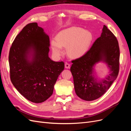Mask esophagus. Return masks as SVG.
<instances>
[{"label":"esophagus","instance_id":"34e87169","mask_svg":"<svg viewBox=\"0 0 131 131\" xmlns=\"http://www.w3.org/2000/svg\"><path fill=\"white\" fill-rule=\"evenodd\" d=\"M65 68L67 69H68L70 68V64L68 63H67V62L65 63Z\"/></svg>","mask_w":131,"mask_h":131}]
</instances>
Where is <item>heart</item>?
Masks as SVG:
<instances>
[{"label": "heart", "instance_id": "obj_1", "mask_svg": "<svg viewBox=\"0 0 131 131\" xmlns=\"http://www.w3.org/2000/svg\"><path fill=\"white\" fill-rule=\"evenodd\" d=\"M92 39L90 31L78 27H69L59 31L56 40L51 41V49L57 57L64 54L63 48H67V53L69 57L79 58L88 52Z\"/></svg>", "mask_w": 131, "mask_h": 131}]
</instances>
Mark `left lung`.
Instances as JSON below:
<instances>
[{"mask_svg": "<svg viewBox=\"0 0 131 131\" xmlns=\"http://www.w3.org/2000/svg\"><path fill=\"white\" fill-rule=\"evenodd\" d=\"M120 49L116 38L104 25L101 37L97 39L86 53L72 61L70 71L73 77L74 89L82 100L91 101L103 95L116 80L119 72ZM105 62L110 74L98 80L95 77L94 66Z\"/></svg>", "mask_w": 131, "mask_h": 131, "instance_id": "8db88e82", "label": "left lung"}]
</instances>
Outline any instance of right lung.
<instances>
[{
    "label": "right lung",
    "mask_w": 131,
    "mask_h": 131,
    "mask_svg": "<svg viewBox=\"0 0 131 131\" xmlns=\"http://www.w3.org/2000/svg\"><path fill=\"white\" fill-rule=\"evenodd\" d=\"M50 39L36 22L26 25L10 49L11 81L28 101L40 103L53 93L54 85L64 68L63 62L49 56Z\"/></svg>",
    "instance_id": "obj_1"
}]
</instances>
